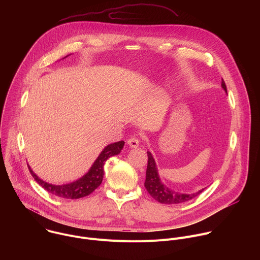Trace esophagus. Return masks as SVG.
I'll use <instances>...</instances> for the list:
<instances>
[{
  "instance_id": "esophagus-1",
  "label": "esophagus",
  "mask_w": 260,
  "mask_h": 260,
  "mask_svg": "<svg viewBox=\"0 0 260 260\" xmlns=\"http://www.w3.org/2000/svg\"><path fill=\"white\" fill-rule=\"evenodd\" d=\"M127 144H128L129 147H132V148H137V147H139V145H140V141H139V139H138L137 137H132V138H129V139L127 140Z\"/></svg>"
}]
</instances>
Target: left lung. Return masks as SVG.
<instances>
[{"mask_svg":"<svg viewBox=\"0 0 260 260\" xmlns=\"http://www.w3.org/2000/svg\"><path fill=\"white\" fill-rule=\"evenodd\" d=\"M221 86L226 92V85L224 80L222 79ZM148 165H147V170H146V180H145V187L147 191L149 192V194L158 203L160 204H166V205H174V204H181L184 202H187L189 200H192L193 198L198 197L200 193L204 191V189L196 192V193H180L177 191H174L167 187L166 185H164L159 179L157 168L154 161L153 156L151 153L148 151Z\"/></svg>","mask_w":260,"mask_h":260,"instance_id":"1","label":"left lung"}]
</instances>
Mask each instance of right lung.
I'll return each mask as SVG.
<instances>
[{
  "instance_id": "add662e5",
  "label": "right lung",
  "mask_w": 260,
  "mask_h": 260,
  "mask_svg": "<svg viewBox=\"0 0 260 260\" xmlns=\"http://www.w3.org/2000/svg\"><path fill=\"white\" fill-rule=\"evenodd\" d=\"M124 146L123 141H119L116 143H112L105 147V149L101 152L99 157L93 162L90 170L80 179L75 182H72L64 185H53L49 184L43 180H41L37 176L28 166V170L34 177V179L38 182L39 185L47 190L49 193L56 196L62 199L76 200L80 198H84L93 192L103 181L104 177V165L108 158L120 153L121 149Z\"/></svg>"
}]
</instances>
